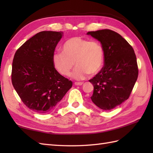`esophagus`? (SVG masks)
Instances as JSON below:
<instances>
[{"instance_id":"obj_1","label":"esophagus","mask_w":153,"mask_h":153,"mask_svg":"<svg viewBox=\"0 0 153 153\" xmlns=\"http://www.w3.org/2000/svg\"><path fill=\"white\" fill-rule=\"evenodd\" d=\"M75 85H82L83 83V82H75Z\"/></svg>"}]
</instances>
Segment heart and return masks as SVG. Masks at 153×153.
Returning a JSON list of instances; mask_svg holds the SVG:
<instances>
[{
    "mask_svg": "<svg viewBox=\"0 0 153 153\" xmlns=\"http://www.w3.org/2000/svg\"><path fill=\"white\" fill-rule=\"evenodd\" d=\"M62 53H54L53 64L58 72L64 76H70L74 67L72 77L77 80L85 79L89 74L94 76L102 69L104 50L99 42L79 37H71L64 42Z\"/></svg>",
    "mask_w": 153,
    "mask_h": 153,
    "instance_id": "heart-1",
    "label": "heart"
}]
</instances>
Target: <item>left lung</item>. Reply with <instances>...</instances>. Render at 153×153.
Returning a JSON list of instances; mask_svg holds the SVG:
<instances>
[{"mask_svg":"<svg viewBox=\"0 0 153 153\" xmlns=\"http://www.w3.org/2000/svg\"><path fill=\"white\" fill-rule=\"evenodd\" d=\"M87 35L100 42L104 66L90 79L94 87L91 97L99 108L110 110L129 98L138 77L134 50L125 39L110 30L89 31Z\"/></svg>","mask_w":153,"mask_h":153,"instance_id":"1","label":"left lung"}]
</instances>
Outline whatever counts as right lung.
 <instances>
[{
  "mask_svg": "<svg viewBox=\"0 0 153 153\" xmlns=\"http://www.w3.org/2000/svg\"><path fill=\"white\" fill-rule=\"evenodd\" d=\"M62 31H41L16 52L12 82L22 102L39 114L51 112L62 99L72 82L53 64V56Z\"/></svg>",
  "mask_w": 153,
  "mask_h": 153,
  "instance_id": "add662e5",
  "label": "right lung"
}]
</instances>
